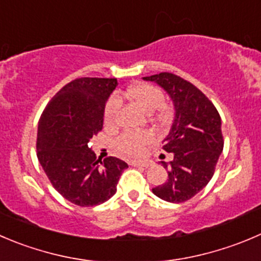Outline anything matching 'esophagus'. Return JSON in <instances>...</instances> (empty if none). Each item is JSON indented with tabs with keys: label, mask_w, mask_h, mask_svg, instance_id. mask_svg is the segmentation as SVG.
<instances>
[{
	"label": "esophagus",
	"mask_w": 261,
	"mask_h": 261,
	"mask_svg": "<svg viewBox=\"0 0 261 261\" xmlns=\"http://www.w3.org/2000/svg\"><path fill=\"white\" fill-rule=\"evenodd\" d=\"M132 165H135V166H146V168H147V166L152 165V161H151V160H135V161H132Z\"/></svg>",
	"instance_id": "34e87169"
}]
</instances>
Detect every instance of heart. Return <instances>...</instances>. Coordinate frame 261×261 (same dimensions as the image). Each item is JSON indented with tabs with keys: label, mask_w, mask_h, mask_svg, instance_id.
I'll return each instance as SVG.
<instances>
[{
	"label": "heart",
	"mask_w": 261,
	"mask_h": 261,
	"mask_svg": "<svg viewBox=\"0 0 261 261\" xmlns=\"http://www.w3.org/2000/svg\"><path fill=\"white\" fill-rule=\"evenodd\" d=\"M121 98H129L135 101L145 111L159 123H165L170 118V106L164 102V93L160 88L150 83H137L129 88L119 92ZM120 100L116 96H110L106 101L103 109V121L106 125H113L116 123ZM153 135L148 130L142 132H125L116 140V146L123 155L137 156L146 151V148L152 143Z\"/></svg>",
	"instance_id": "1"
}]
</instances>
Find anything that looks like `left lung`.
I'll use <instances>...</instances> for the list:
<instances>
[{"label": "left lung", "mask_w": 261, "mask_h": 261, "mask_svg": "<svg viewBox=\"0 0 261 261\" xmlns=\"http://www.w3.org/2000/svg\"><path fill=\"white\" fill-rule=\"evenodd\" d=\"M163 87L173 100L175 116L163 148L172 153L165 183L152 192L168 202H185L200 192L215 172L224 140L222 120L214 103L186 79L172 73L145 76Z\"/></svg>", "instance_id": "1"}]
</instances>
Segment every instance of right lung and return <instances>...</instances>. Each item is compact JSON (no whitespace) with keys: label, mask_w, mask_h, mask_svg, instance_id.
I'll use <instances>...</instances> for the list:
<instances>
[{"label":"right lung","mask_w":261,"mask_h":261,"mask_svg":"<svg viewBox=\"0 0 261 261\" xmlns=\"http://www.w3.org/2000/svg\"><path fill=\"white\" fill-rule=\"evenodd\" d=\"M115 78H78L47 103L38 123L37 158L54 188L78 206H95L116 192L128 164L101 160L88 142L103 125V109Z\"/></svg>","instance_id":"1"}]
</instances>
